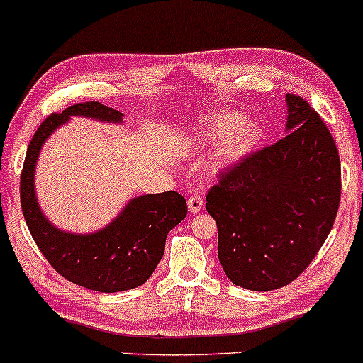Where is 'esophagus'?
Segmentation results:
<instances>
[{
    "label": "esophagus",
    "instance_id": "1",
    "mask_svg": "<svg viewBox=\"0 0 363 363\" xmlns=\"http://www.w3.org/2000/svg\"><path fill=\"white\" fill-rule=\"evenodd\" d=\"M203 205H205V201H203L201 196H191L189 199H187V208H189L191 213H199V211L203 210Z\"/></svg>",
    "mask_w": 363,
    "mask_h": 363
}]
</instances>
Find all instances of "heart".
Instances as JSON below:
<instances>
[{"label":"heart","mask_w":363,"mask_h":363,"mask_svg":"<svg viewBox=\"0 0 363 363\" xmlns=\"http://www.w3.org/2000/svg\"><path fill=\"white\" fill-rule=\"evenodd\" d=\"M261 140L262 128L256 119H244L239 112H216L199 124L189 145L199 150L215 147L211 170L220 174L242 164Z\"/></svg>","instance_id":"b5f03b06"}]
</instances>
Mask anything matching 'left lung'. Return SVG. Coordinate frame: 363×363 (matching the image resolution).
Listing matches in <instances>:
<instances>
[{"label": "left lung", "instance_id": "left-lung-1", "mask_svg": "<svg viewBox=\"0 0 363 363\" xmlns=\"http://www.w3.org/2000/svg\"><path fill=\"white\" fill-rule=\"evenodd\" d=\"M285 136L249 155L211 187L218 259L234 285L277 290L301 274L328 239L340 206L341 167L319 114L286 94Z\"/></svg>", "mask_w": 363, "mask_h": 363}]
</instances>
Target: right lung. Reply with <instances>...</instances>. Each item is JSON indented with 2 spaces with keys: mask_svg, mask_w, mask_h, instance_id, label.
<instances>
[{
  "mask_svg": "<svg viewBox=\"0 0 363 363\" xmlns=\"http://www.w3.org/2000/svg\"><path fill=\"white\" fill-rule=\"evenodd\" d=\"M72 118L124 124L123 112L101 102L77 104L61 114L49 116L25 155L20 179L25 223L49 264L66 280L102 294L136 289L155 272L169 232L186 218V199L176 191L135 196L106 227L86 234L54 225L37 199L35 169L45 141Z\"/></svg>",
  "mask_w": 363,
  "mask_h": 363,
  "instance_id": "obj_1",
  "label": "right lung"
}]
</instances>
